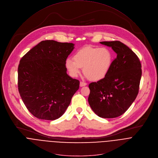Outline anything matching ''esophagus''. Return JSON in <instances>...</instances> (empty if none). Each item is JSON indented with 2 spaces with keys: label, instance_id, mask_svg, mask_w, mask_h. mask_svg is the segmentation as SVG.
<instances>
[{
  "label": "esophagus",
  "instance_id": "34e87169",
  "mask_svg": "<svg viewBox=\"0 0 158 158\" xmlns=\"http://www.w3.org/2000/svg\"><path fill=\"white\" fill-rule=\"evenodd\" d=\"M87 85L86 82H80V86L81 87H83V86H85Z\"/></svg>",
  "mask_w": 158,
  "mask_h": 158
}]
</instances>
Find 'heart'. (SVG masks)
<instances>
[{"label": "heart", "instance_id": "obj_1", "mask_svg": "<svg viewBox=\"0 0 158 158\" xmlns=\"http://www.w3.org/2000/svg\"><path fill=\"white\" fill-rule=\"evenodd\" d=\"M73 60H66L65 65L70 75L77 77L81 68L86 77L92 81H99L108 73L112 61L110 51L106 48L86 46L78 50Z\"/></svg>", "mask_w": 158, "mask_h": 158}]
</instances>
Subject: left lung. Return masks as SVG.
<instances>
[{
	"instance_id": "obj_1",
	"label": "left lung",
	"mask_w": 158,
	"mask_h": 158,
	"mask_svg": "<svg viewBox=\"0 0 158 158\" xmlns=\"http://www.w3.org/2000/svg\"><path fill=\"white\" fill-rule=\"evenodd\" d=\"M117 53L103 79L89 85L88 102L94 113L104 118L118 117L131 106L139 92L141 64L135 52L119 41H102Z\"/></svg>"
}]
</instances>
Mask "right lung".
Masks as SVG:
<instances>
[{"instance_id": "1", "label": "right lung", "mask_w": 158, "mask_h": 158, "mask_svg": "<svg viewBox=\"0 0 158 158\" xmlns=\"http://www.w3.org/2000/svg\"><path fill=\"white\" fill-rule=\"evenodd\" d=\"M71 43L41 41L22 58L18 89L28 111L41 120L61 117L80 82L68 75L65 63L74 48Z\"/></svg>"}]
</instances>
